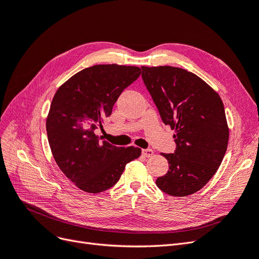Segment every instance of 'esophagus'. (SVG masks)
<instances>
[{
    "label": "esophagus",
    "instance_id": "34e87169",
    "mask_svg": "<svg viewBox=\"0 0 259 259\" xmlns=\"http://www.w3.org/2000/svg\"><path fill=\"white\" fill-rule=\"evenodd\" d=\"M142 153L144 156H146V158H150V156L153 155V150H151V149H144Z\"/></svg>",
    "mask_w": 259,
    "mask_h": 259
}]
</instances>
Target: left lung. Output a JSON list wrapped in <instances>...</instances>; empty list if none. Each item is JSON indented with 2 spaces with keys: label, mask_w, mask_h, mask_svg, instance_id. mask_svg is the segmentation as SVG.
I'll return each mask as SVG.
<instances>
[{
  "label": "left lung",
  "mask_w": 259,
  "mask_h": 259,
  "mask_svg": "<svg viewBox=\"0 0 259 259\" xmlns=\"http://www.w3.org/2000/svg\"><path fill=\"white\" fill-rule=\"evenodd\" d=\"M143 80L165 125L175 131L176 150L162 153L167 173L156 186L171 197L202 189L222 164L229 140L221 96L201 77L185 69L142 67Z\"/></svg>",
  "instance_id": "8db88e82"
}]
</instances>
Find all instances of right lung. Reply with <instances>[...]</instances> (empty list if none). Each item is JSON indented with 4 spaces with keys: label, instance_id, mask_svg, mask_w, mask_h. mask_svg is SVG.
I'll use <instances>...</instances> for the list:
<instances>
[{
    "label": "right lung",
    "instance_id": "obj_1",
    "mask_svg": "<svg viewBox=\"0 0 259 259\" xmlns=\"http://www.w3.org/2000/svg\"><path fill=\"white\" fill-rule=\"evenodd\" d=\"M140 73L134 66L95 65L72 75L55 93L46 117L49 144L62 173L85 192L113 187L125 165L142 154L137 147H115L95 134Z\"/></svg>",
    "mask_w": 259,
    "mask_h": 259
}]
</instances>
